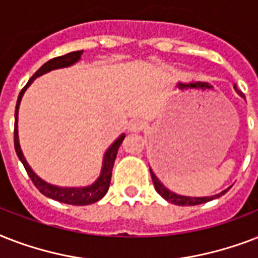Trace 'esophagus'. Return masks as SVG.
I'll list each match as a JSON object with an SVG mask.
<instances>
[{
    "label": "esophagus",
    "mask_w": 258,
    "mask_h": 258,
    "mask_svg": "<svg viewBox=\"0 0 258 258\" xmlns=\"http://www.w3.org/2000/svg\"><path fill=\"white\" fill-rule=\"evenodd\" d=\"M145 130V123L141 120H135V121H131L128 124V131L130 133H141Z\"/></svg>",
    "instance_id": "esophagus-1"
}]
</instances>
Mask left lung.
<instances>
[{"label":"left lung","mask_w":258,"mask_h":258,"mask_svg":"<svg viewBox=\"0 0 258 258\" xmlns=\"http://www.w3.org/2000/svg\"><path fill=\"white\" fill-rule=\"evenodd\" d=\"M234 89L237 91V93L240 95L241 97H245V95L241 92L240 89L237 88V86L234 84ZM150 172H151V178H153V182H154V187L157 190V192L159 196H162L165 198L166 201H169L171 204L174 205H178V206H192V205H201V204H206L209 201H213L216 200V198H220L221 196H224L225 192L228 191L229 188L224 190V191H221L220 194H216V196H212V197H184V196H178L175 192L170 191L169 188L165 187L163 184L161 183V180L158 179L155 174L153 172V170L150 169Z\"/></svg>","instance_id":"8db88e82"}]
</instances>
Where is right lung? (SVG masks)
Returning <instances> with one entry per match:
<instances>
[{
  "label": "right lung",
  "mask_w": 258,
  "mask_h": 258,
  "mask_svg": "<svg viewBox=\"0 0 258 258\" xmlns=\"http://www.w3.org/2000/svg\"><path fill=\"white\" fill-rule=\"evenodd\" d=\"M83 54V50H76V52H71V53H67L64 56H58V57H54L49 61H46L44 66L40 68V70L36 72V74L30 78V80L26 83V86L22 88V91L18 95L17 104H16V113H14V149H16V153H17V157L20 158V161L22 162V165L25 167L28 175L32 179L33 184L40 190V192H42L44 196L48 197V198H52L54 201H58V202H62V204L68 205H75V206H84V205H91L97 202L99 200H101L103 197L105 196V192L108 191L109 183H111V175H112V167L113 163H115V159H116L117 150L120 147L121 142L124 139V134H121L120 137L117 138L116 141L113 142L111 147H109L104 154V159H103V167H101L100 176L97 178L96 182H93L91 186H87V187H58V186H53V184L48 183L45 180H42L40 176H37L33 172V170L30 169V166L28 165L25 157L21 151V147H20V142H18V107H20V103H21V99L24 96V92L26 91V88L32 84L34 79H37L38 76L49 72V71L58 70V68H67V67L72 66L76 61L80 60Z\"/></svg>",
  "instance_id": "1"
}]
</instances>
